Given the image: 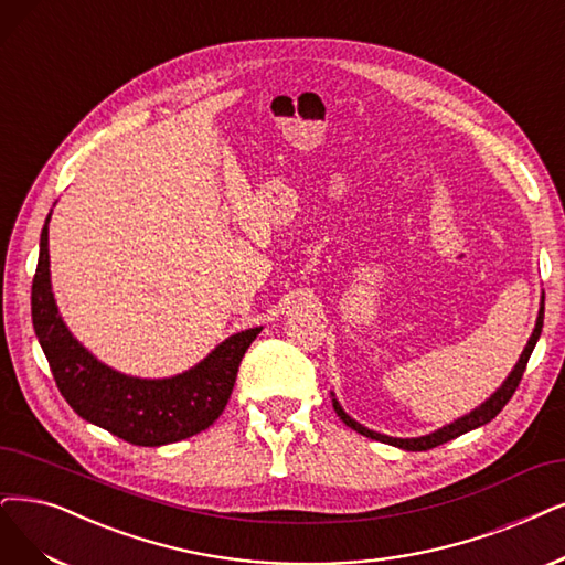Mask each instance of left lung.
Returning <instances> with one entry per match:
<instances>
[{"label": "left lung", "instance_id": "1", "mask_svg": "<svg viewBox=\"0 0 565 565\" xmlns=\"http://www.w3.org/2000/svg\"><path fill=\"white\" fill-rule=\"evenodd\" d=\"M542 321H545V296H542V305H540V315H537V323H535L533 335H531V340H529L524 353H521L519 363L514 365L512 374L505 380V384L500 386L482 407H477L475 412H470L468 416H463V419H458V422H454V424L440 428L437 433H430V435H424V437H414V440H401V437H386V435L367 430V428H363L361 424L353 422L351 416H347V412L338 405V401L332 403V407H335L338 416H340V419H342L349 428H353V430L365 435V437H372V440L388 443V445H393V447H401V449H407V451H426V449H433V447H440V445L454 440V437H458V435H463V433H468V430H472V428H479V426L489 424L491 419H495L498 412L510 403V398L514 395V391H516L521 377H524V372H526L529 359H531V353H533V349H535V342H537L540 332H542Z\"/></svg>", "mask_w": 565, "mask_h": 565}]
</instances>
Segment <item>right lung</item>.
Here are the masks:
<instances>
[{
	"label": "right lung",
	"mask_w": 565,
	"mask_h": 565,
	"mask_svg": "<svg viewBox=\"0 0 565 565\" xmlns=\"http://www.w3.org/2000/svg\"><path fill=\"white\" fill-rule=\"evenodd\" d=\"M49 218L32 279V323L62 398L86 422L139 447L179 443L212 426L230 401L239 363L260 328L237 332L179 377H125L95 361L57 315L49 275Z\"/></svg>",
	"instance_id": "obj_1"
}]
</instances>
